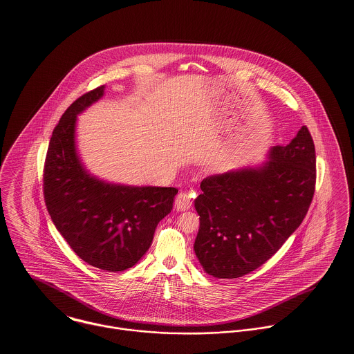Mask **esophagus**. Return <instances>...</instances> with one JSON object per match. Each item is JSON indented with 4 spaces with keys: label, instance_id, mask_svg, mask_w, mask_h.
Returning a JSON list of instances; mask_svg holds the SVG:
<instances>
[{
    "label": "esophagus",
    "instance_id": "esophagus-1",
    "mask_svg": "<svg viewBox=\"0 0 354 354\" xmlns=\"http://www.w3.org/2000/svg\"><path fill=\"white\" fill-rule=\"evenodd\" d=\"M192 205H193V199L187 193H180L175 199V209L179 212L189 210L192 207Z\"/></svg>",
    "mask_w": 354,
    "mask_h": 354
}]
</instances>
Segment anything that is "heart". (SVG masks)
Returning <instances> with one entry per match:
<instances>
[{
    "label": "heart",
    "mask_w": 354,
    "mask_h": 354,
    "mask_svg": "<svg viewBox=\"0 0 354 354\" xmlns=\"http://www.w3.org/2000/svg\"><path fill=\"white\" fill-rule=\"evenodd\" d=\"M216 168H217V167H216Z\"/></svg>",
    "instance_id": "heart-1"
}]
</instances>
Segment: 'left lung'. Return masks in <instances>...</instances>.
<instances>
[{"label": "left lung", "instance_id": "obj_1", "mask_svg": "<svg viewBox=\"0 0 354 354\" xmlns=\"http://www.w3.org/2000/svg\"><path fill=\"white\" fill-rule=\"evenodd\" d=\"M266 158L201 182L194 251L212 277L239 278L262 266L308 212L316 158L307 126L288 145L270 148Z\"/></svg>", "mask_w": 354, "mask_h": 354}]
</instances>
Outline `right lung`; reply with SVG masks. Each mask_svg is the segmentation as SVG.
I'll return each instance as SVG.
<instances>
[{
  "mask_svg": "<svg viewBox=\"0 0 354 354\" xmlns=\"http://www.w3.org/2000/svg\"><path fill=\"white\" fill-rule=\"evenodd\" d=\"M104 88L82 95L55 126L43 192L48 214L71 248L88 265L117 273L134 266L149 250L178 190L111 183L85 168L76 145L77 115L103 97Z\"/></svg>",
  "mask_w": 354,
  "mask_h": 354,
  "instance_id": "add662e5",
  "label": "right lung"
}]
</instances>
